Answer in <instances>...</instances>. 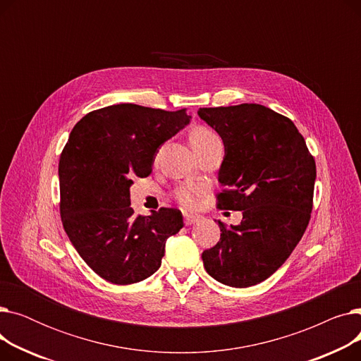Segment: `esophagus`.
<instances>
[{"mask_svg":"<svg viewBox=\"0 0 361 361\" xmlns=\"http://www.w3.org/2000/svg\"><path fill=\"white\" fill-rule=\"evenodd\" d=\"M200 219L199 215H184V224L185 225H192Z\"/></svg>","mask_w":361,"mask_h":361,"instance_id":"obj_1","label":"esophagus"}]
</instances>
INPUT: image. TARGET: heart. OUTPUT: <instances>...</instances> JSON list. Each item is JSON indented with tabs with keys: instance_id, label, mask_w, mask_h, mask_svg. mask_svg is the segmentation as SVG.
I'll use <instances>...</instances> for the list:
<instances>
[{
	"instance_id": "b5f03b06",
	"label": "heart",
	"mask_w": 361,
	"mask_h": 361,
	"mask_svg": "<svg viewBox=\"0 0 361 361\" xmlns=\"http://www.w3.org/2000/svg\"><path fill=\"white\" fill-rule=\"evenodd\" d=\"M190 143L193 146V149L196 150V154L202 152L203 149L209 147L211 145L221 142L219 137L216 136V133L212 131L209 127H204V126H197L190 131ZM202 187L199 184H183L180 187H177L173 196L174 199L183 206L185 209H193V207L197 206L199 203V197L202 196Z\"/></svg>"
}]
</instances>
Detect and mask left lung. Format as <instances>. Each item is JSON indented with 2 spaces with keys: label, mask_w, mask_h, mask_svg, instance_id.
I'll list each match as a JSON object with an SVG mask.
<instances>
[{
  "label": "left lung",
  "mask_w": 361,
  "mask_h": 361,
  "mask_svg": "<svg viewBox=\"0 0 361 361\" xmlns=\"http://www.w3.org/2000/svg\"><path fill=\"white\" fill-rule=\"evenodd\" d=\"M199 117L221 136L219 209L243 211L202 253L206 272L245 288L281 268L305 234L313 207L316 162L294 123L259 104L200 108Z\"/></svg>",
  "instance_id": "left-lung-1"
}]
</instances>
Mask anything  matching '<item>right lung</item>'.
<instances>
[{"label":"right lung","instance_id":"add662e5","mask_svg":"<svg viewBox=\"0 0 361 361\" xmlns=\"http://www.w3.org/2000/svg\"><path fill=\"white\" fill-rule=\"evenodd\" d=\"M188 121L185 108L118 104L73 127L59 164L60 215L74 249L105 281L128 286L155 274L166 238L183 228L173 207L133 215L130 185L152 173L159 146Z\"/></svg>","mask_w":361,"mask_h":361}]
</instances>
